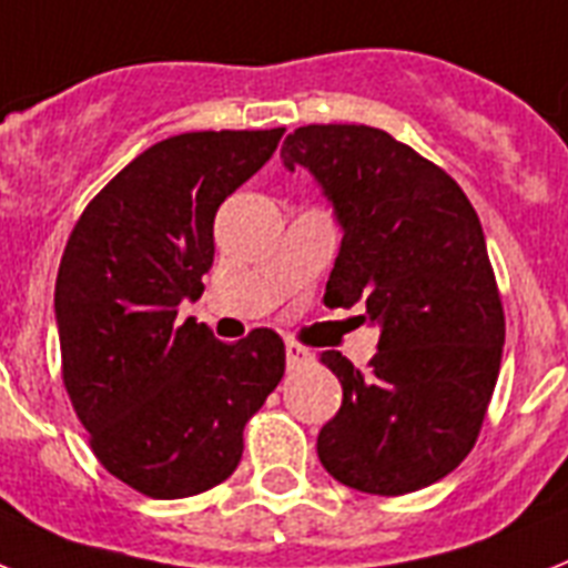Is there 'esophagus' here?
Masks as SVG:
<instances>
[{
    "label": "esophagus",
    "mask_w": 568,
    "mask_h": 568,
    "mask_svg": "<svg viewBox=\"0 0 568 568\" xmlns=\"http://www.w3.org/2000/svg\"><path fill=\"white\" fill-rule=\"evenodd\" d=\"M312 353H308L306 347H300V344H285V362H288V371H300V367H306V364H312Z\"/></svg>",
    "instance_id": "1"
}]
</instances>
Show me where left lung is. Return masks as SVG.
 <instances>
[{
    "instance_id": "8db88e82",
    "label": "left lung",
    "mask_w": 568,
    "mask_h": 568,
    "mask_svg": "<svg viewBox=\"0 0 568 568\" xmlns=\"http://www.w3.org/2000/svg\"><path fill=\"white\" fill-rule=\"evenodd\" d=\"M338 221L329 308L362 303L379 326L364 376L329 349L344 399L317 435L332 478L373 496L440 481L476 446L505 344V312L484 230L464 189L367 124H306L283 142Z\"/></svg>"
}]
</instances>
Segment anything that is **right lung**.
<instances>
[{
    "instance_id": "1",
    "label": "right lung",
    "mask_w": 568,
    "mask_h": 568,
    "mask_svg": "<svg viewBox=\"0 0 568 568\" xmlns=\"http://www.w3.org/2000/svg\"><path fill=\"white\" fill-rule=\"evenodd\" d=\"M285 128L192 131L142 151L67 242L54 285L63 385L101 467L151 499L204 493L242 460L244 423L285 373L283 338L224 344L183 300L204 294L212 221Z\"/></svg>"
}]
</instances>
